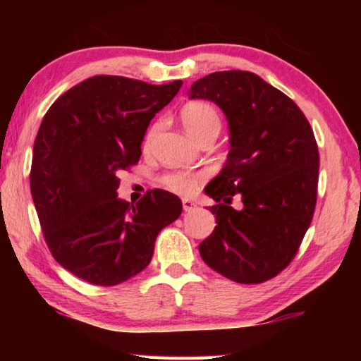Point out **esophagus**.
Masks as SVG:
<instances>
[{
  "mask_svg": "<svg viewBox=\"0 0 361 361\" xmlns=\"http://www.w3.org/2000/svg\"><path fill=\"white\" fill-rule=\"evenodd\" d=\"M195 205L191 199H183V210L185 212H191V210H194L195 209Z\"/></svg>",
  "mask_w": 361,
  "mask_h": 361,
  "instance_id": "obj_1",
  "label": "esophagus"
}]
</instances>
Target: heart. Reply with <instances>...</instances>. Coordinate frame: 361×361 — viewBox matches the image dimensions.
<instances>
[{
    "instance_id": "1",
    "label": "heart",
    "mask_w": 361,
    "mask_h": 361,
    "mask_svg": "<svg viewBox=\"0 0 361 361\" xmlns=\"http://www.w3.org/2000/svg\"><path fill=\"white\" fill-rule=\"evenodd\" d=\"M181 122L183 126H185L186 132L195 140V142H200V140L209 135H218L219 130H221V116H219L215 108L204 102H191L183 106ZM161 121L151 126V129L145 137V148H148L151 145L152 140L157 135V132L161 130ZM200 183H202V176L197 173L175 172L169 173L162 178V185L166 186L169 191L181 195L192 194L195 189L200 186Z\"/></svg>"
}]
</instances>
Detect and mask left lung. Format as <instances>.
<instances>
[{
	"instance_id": "8db88e82",
	"label": "left lung",
	"mask_w": 361,
	"mask_h": 361,
	"mask_svg": "<svg viewBox=\"0 0 361 361\" xmlns=\"http://www.w3.org/2000/svg\"><path fill=\"white\" fill-rule=\"evenodd\" d=\"M213 102L229 127L223 169L205 186L215 231L200 243L207 266L237 283H261L290 264L317 202L319 148L290 97L250 71H215L188 90ZM232 195L243 209H232Z\"/></svg>"
}]
</instances>
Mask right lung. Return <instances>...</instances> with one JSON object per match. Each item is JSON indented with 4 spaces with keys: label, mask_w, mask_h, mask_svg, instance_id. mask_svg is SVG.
Listing matches in <instances>:
<instances>
[{
    "label": "right lung",
    "mask_w": 361,
    "mask_h": 361,
    "mask_svg": "<svg viewBox=\"0 0 361 361\" xmlns=\"http://www.w3.org/2000/svg\"><path fill=\"white\" fill-rule=\"evenodd\" d=\"M181 84L94 76L42 118L30 188L47 247L73 276L102 286L132 279L149 264L161 229L181 215V200L164 189L135 205L118 197V173L138 162L151 119Z\"/></svg>",
    "instance_id": "right-lung-1"
}]
</instances>
